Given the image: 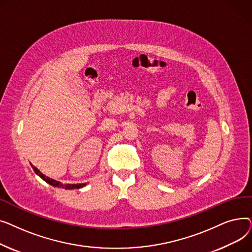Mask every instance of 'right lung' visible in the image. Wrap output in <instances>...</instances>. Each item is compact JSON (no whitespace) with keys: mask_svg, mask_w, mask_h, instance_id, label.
<instances>
[{"mask_svg":"<svg viewBox=\"0 0 252 252\" xmlns=\"http://www.w3.org/2000/svg\"><path fill=\"white\" fill-rule=\"evenodd\" d=\"M32 166V168H33V170H34V173L38 176V177H41L45 182H47L48 184H50V185H52V186H54V187H62V188H65V189H79V188H83L84 186H86V183L85 184H66V185H63L62 183H60V182H58V181H55V180H53V179H51V178H49V177H47V176H45L44 174H42L41 171H39L35 166H33L32 164H31Z\"/></svg>","mask_w":252,"mask_h":252,"instance_id":"obj_1","label":"right lung"}]
</instances>
